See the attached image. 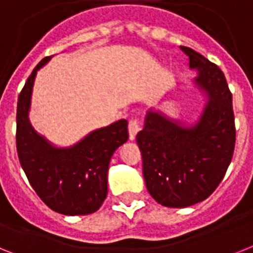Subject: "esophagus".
<instances>
[{
    "label": "esophagus",
    "instance_id": "34e87169",
    "mask_svg": "<svg viewBox=\"0 0 253 253\" xmlns=\"http://www.w3.org/2000/svg\"><path fill=\"white\" fill-rule=\"evenodd\" d=\"M140 131V125H139V121L136 118H132L128 123V137L130 140H135L136 137V133Z\"/></svg>",
    "mask_w": 253,
    "mask_h": 253
}]
</instances>
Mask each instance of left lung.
<instances>
[{
    "label": "left lung",
    "mask_w": 253,
    "mask_h": 253,
    "mask_svg": "<svg viewBox=\"0 0 253 253\" xmlns=\"http://www.w3.org/2000/svg\"><path fill=\"white\" fill-rule=\"evenodd\" d=\"M194 84L209 96L192 126L149 110L136 141L149 194L159 205L189 207L209 198L224 179L233 158L235 123L231 92L224 73L197 51L182 46Z\"/></svg>",
    "instance_id": "1"
}]
</instances>
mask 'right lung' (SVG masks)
Here are the masks:
<instances>
[{"mask_svg": "<svg viewBox=\"0 0 253 253\" xmlns=\"http://www.w3.org/2000/svg\"><path fill=\"white\" fill-rule=\"evenodd\" d=\"M33 69L23 87L16 109V150L37 195L52 211L68 216L97 211L108 194L110 158L128 139L127 121L120 120L92 131L69 148H56L35 131L29 122L31 96L37 71Z\"/></svg>", "mask_w": 253, "mask_h": 253, "instance_id": "1", "label": "right lung"}]
</instances>
